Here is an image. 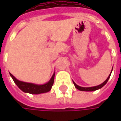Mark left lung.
<instances>
[{"mask_svg": "<svg viewBox=\"0 0 121 121\" xmlns=\"http://www.w3.org/2000/svg\"><path fill=\"white\" fill-rule=\"evenodd\" d=\"M112 69H113V67H112ZM112 71H111V72H110V74L109 75V76L108 77V78L105 80L102 83H101L100 85H99V86H94V87H81V86H78V85H77L74 81H73V83H74V86H75V87L77 88V90H79L80 91H95L97 90H99V89H100V88H102V87L104 86H105L106 85V83L108 82V79H109L110 77V75H111V73H112Z\"/></svg>", "mask_w": 121, "mask_h": 121, "instance_id": "left-lung-1", "label": "left lung"}]
</instances>
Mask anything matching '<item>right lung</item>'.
Listing matches in <instances>:
<instances>
[{"label":"right lung","mask_w":121,"mask_h":121,"mask_svg":"<svg viewBox=\"0 0 121 121\" xmlns=\"http://www.w3.org/2000/svg\"><path fill=\"white\" fill-rule=\"evenodd\" d=\"M10 75L12 77L13 80L15 82V83L23 92L29 93L31 94H40L48 92L49 91L51 90L52 87L53 86L55 73H54V74L52 75L51 79L49 80L48 82L42 84V85H38V84H35V83H27V82L19 81V80L17 79L11 73H10Z\"/></svg>","instance_id":"add662e5"}]
</instances>
